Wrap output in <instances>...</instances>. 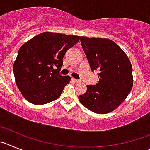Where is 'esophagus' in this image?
<instances>
[{"mask_svg": "<svg viewBox=\"0 0 150 150\" xmlns=\"http://www.w3.org/2000/svg\"><path fill=\"white\" fill-rule=\"evenodd\" d=\"M72 81L74 82V83H79V82H80V81L78 80V79H75V78H72Z\"/></svg>", "mask_w": 150, "mask_h": 150, "instance_id": "34e87169", "label": "esophagus"}]
</instances>
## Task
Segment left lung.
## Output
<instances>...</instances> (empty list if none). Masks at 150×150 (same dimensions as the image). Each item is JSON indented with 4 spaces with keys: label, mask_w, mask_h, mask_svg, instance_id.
<instances>
[{
    "label": "left lung",
    "mask_w": 150,
    "mask_h": 150,
    "mask_svg": "<svg viewBox=\"0 0 150 150\" xmlns=\"http://www.w3.org/2000/svg\"><path fill=\"white\" fill-rule=\"evenodd\" d=\"M81 44L92 72H99V81L96 85H87V91L78 99L94 113H110L121 105L132 90L130 60L122 48L110 40L81 36Z\"/></svg>",
    "instance_id": "obj_1"
}]
</instances>
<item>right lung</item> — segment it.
<instances>
[{
  "label": "right lung",
  "instance_id": "1",
  "mask_svg": "<svg viewBox=\"0 0 150 150\" xmlns=\"http://www.w3.org/2000/svg\"><path fill=\"white\" fill-rule=\"evenodd\" d=\"M79 36L44 32L25 42L13 64L16 83L22 96L34 105L56 100L69 83V76L59 74L68 49Z\"/></svg>",
  "mask_w": 150,
  "mask_h": 150
}]
</instances>
